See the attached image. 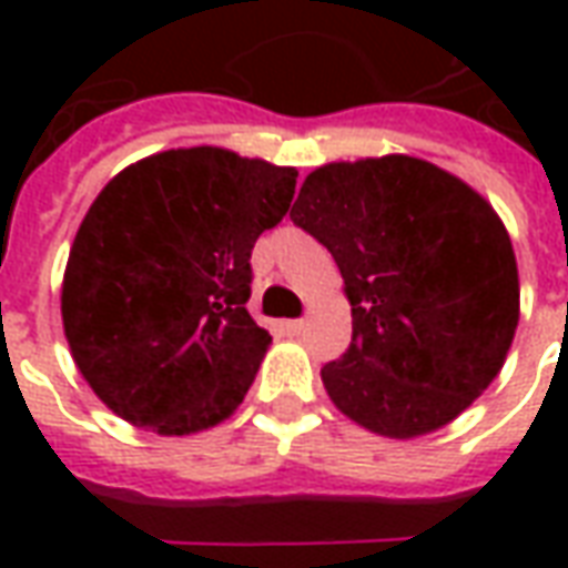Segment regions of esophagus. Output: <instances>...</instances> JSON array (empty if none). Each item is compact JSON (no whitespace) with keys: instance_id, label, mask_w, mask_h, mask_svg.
<instances>
[{"instance_id":"34e87169","label":"esophagus","mask_w":568,"mask_h":568,"mask_svg":"<svg viewBox=\"0 0 568 568\" xmlns=\"http://www.w3.org/2000/svg\"><path fill=\"white\" fill-rule=\"evenodd\" d=\"M280 332L288 334V337H297V334L304 332V320H285V322H280Z\"/></svg>"}]
</instances>
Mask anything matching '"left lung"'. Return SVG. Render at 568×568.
<instances>
[{"mask_svg": "<svg viewBox=\"0 0 568 568\" xmlns=\"http://www.w3.org/2000/svg\"><path fill=\"white\" fill-rule=\"evenodd\" d=\"M292 222L332 252L353 307V341L322 368L346 417L417 438L496 381L520 283L511 236L477 191L407 154L325 163Z\"/></svg>", "mask_w": 568, "mask_h": 568, "instance_id": "obj_1", "label": "left lung"}]
</instances>
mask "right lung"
<instances>
[{
    "instance_id": "1",
    "label": "right lung",
    "mask_w": 568,
    "mask_h": 568,
    "mask_svg": "<svg viewBox=\"0 0 568 568\" xmlns=\"http://www.w3.org/2000/svg\"><path fill=\"white\" fill-rule=\"evenodd\" d=\"M295 182V166L197 145L151 154L100 191L60 307L81 377L118 417L191 435L234 414L271 344L246 310L248 258Z\"/></svg>"
}]
</instances>
